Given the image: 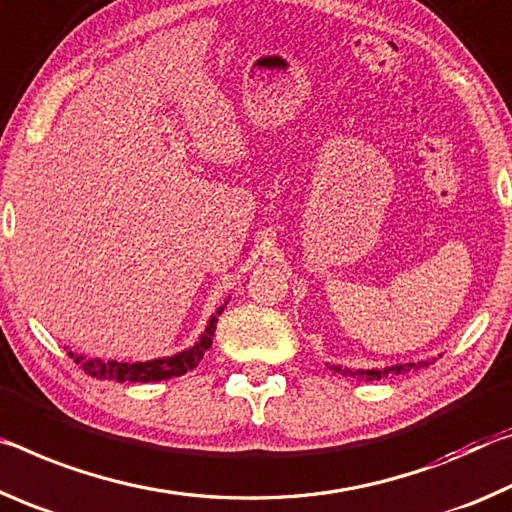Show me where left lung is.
<instances>
[{
    "label": "left lung",
    "instance_id": "left-lung-1",
    "mask_svg": "<svg viewBox=\"0 0 512 512\" xmlns=\"http://www.w3.org/2000/svg\"><path fill=\"white\" fill-rule=\"evenodd\" d=\"M429 365V360H424V363H406V365H390V367H383V370H340V367H333L335 372H342L345 376H351V379H365V381H379V379H388L392 374H404L410 372L415 367V370H420V367Z\"/></svg>",
    "mask_w": 512,
    "mask_h": 512
}]
</instances>
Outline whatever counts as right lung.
Wrapping results in <instances>:
<instances>
[{
	"mask_svg": "<svg viewBox=\"0 0 512 512\" xmlns=\"http://www.w3.org/2000/svg\"><path fill=\"white\" fill-rule=\"evenodd\" d=\"M224 311V306L217 311L220 315ZM217 315L211 317L206 331L201 333V338L195 347H190L186 351H181L177 356L170 358H156V360H147V363H115V360H104L99 358H83L67 351L70 358H74L83 372L92 379H106V381H129V383H149V381H165V379H174V376L186 374L192 367L199 365V360L204 358V354L213 345V335H215V326H217Z\"/></svg>",
	"mask_w": 512,
	"mask_h": 512,
	"instance_id": "1",
	"label": "right lung"
}]
</instances>
